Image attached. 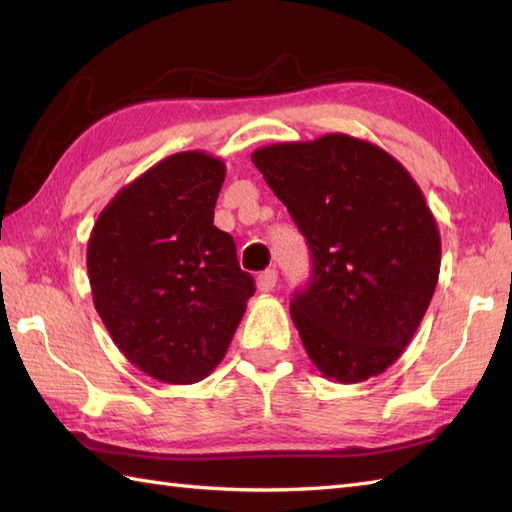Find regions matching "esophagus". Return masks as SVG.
Segmentation results:
<instances>
[{
    "label": "esophagus",
    "instance_id": "obj_1",
    "mask_svg": "<svg viewBox=\"0 0 512 512\" xmlns=\"http://www.w3.org/2000/svg\"><path fill=\"white\" fill-rule=\"evenodd\" d=\"M277 286V270L275 268H266L264 273H259L257 277V288L262 292H270Z\"/></svg>",
    "mask_w": 512,
    "mask_h": 512
}]
</instances>
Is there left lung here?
Instances as JSON below:
<instances>
[{
  "instance_id": "8db88e82",
  "label": "left lung",
  "mask_w": 512,
  "mask_h": 512,
  "mask_svg": "<svg viewBox=\"0 0 512 512\" xmlns=\"http://www.w3.org/2000/svg\"><path fill=\"white\" fill-rule=\"evenodd\" d=\"M312 253L310 286L290 317L306 354L334 383L394 365L427 312L440 275V231L400 162L369 140L325 134L253 151Z\"/></svg>"
}]
</instances>
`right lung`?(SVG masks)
<instances>
[{"mask_svg": "<svg viewBox=\"0 0 512 512\" xmlns=\"http://www.w3.org/2000/svg\"><path fill=\"white\" fill-rule=\"evenodd\" d=\"M222 158L180 151L140 173L99 213L88 239L94 308L140 372L193 385L222 361L255 281L213 224Z\"/></svg>", "mask_w": 512, "mask_h": 512, "instance_id": "obj_1", "label": "right lung"}]
</instances>
